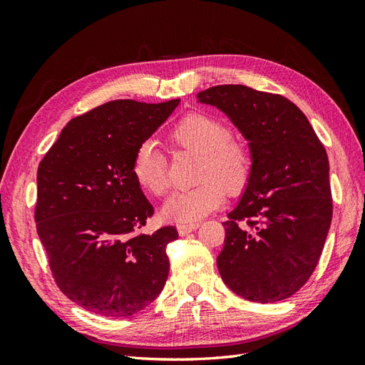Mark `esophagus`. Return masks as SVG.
<instances>
[{"instance_id": "esophagus-1", "label": "esophagus", "mask_w": 365, "mask_h": 365, "mask_svg": "<svg viewBox=\"0 0 365 365\" xmlns=\"http://www.w3.org/2000/svg\"><path fill=\"white\" fill-rule=\"evenodd\" d=\"M199 227V222H190V224H177V230L178 234H180L182 237L183 235H188L190 232L196 230Z\"/></svg>"}]
</instances>
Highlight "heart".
<instances>
[{"label": "heart", "instance_id": "b5f03b06", "mask_svg": "<svg viewBox=\"0 0 365 365\" xmlns=\"http://www.w3.org/2000/svg\"><path fill=\"white\" fill-rule=\"evenodd\" d=\"M178 149L199 153L196 185L175 191L163 205L168 220L191 222L216 210L229 195H240L251 178L252 157L247 147L232 139L230 128L212 115L192 113L177 123L169 135ZM131 173L153 196L169 190L165 158L152 143H143L131 161Z\"/></svg>", "mask_w": 365, "mask_h": 365}]
</instances>
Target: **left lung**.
<instances>
[{
  "label": "left lung",
  "instance_id": "left-lung-1",
  "mask_svg": "<svg viewBox=\"0 0 365 365\" xmlns=\"http://www.w3.org/2000/svg\"><path fill=\"white\" fill-rule=\"evenodd\" d=\"M226 113L250 141L252 173L222 222L216 259L224 284L254 302L297 293L320 260L332 220L329 161L299 108L279 94L222 84L197 94Z\"/></svg>",
  "mask_w": 365,
  "mask_h": 365
}]
</instances>
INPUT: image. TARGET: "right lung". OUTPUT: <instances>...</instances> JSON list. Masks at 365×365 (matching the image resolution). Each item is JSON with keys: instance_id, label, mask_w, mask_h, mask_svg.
Listing matches in <instances>:
<instances>
[{"instance_id": "obj_1", "label": "right lung", "mask_w": 365, "mask_h": 365, "mask_svg": "<svg viewBox=\"0 0 365 365\" xmlns=\"http://www.w3.org/2000/svg\"><path fill=\"white\" fill-rule=\"evenodd\" d=\"M180 100H114L72 119L37 169L36 227L54 282L89 312L123 319L161 293L174 226L143 234L153 207L131 173Z\"/></svg>"}]
</instances>
